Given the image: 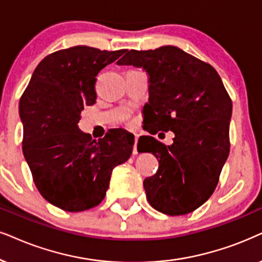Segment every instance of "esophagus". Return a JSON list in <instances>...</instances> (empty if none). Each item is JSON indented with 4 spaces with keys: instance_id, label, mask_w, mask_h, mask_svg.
<instances>
[{
    "instance_id": "34e87169",
    "label": "esophagus",
    "mask_w": 262,
    "mask_h": 262,
    "mask_svg": "<svg viewBox=\"0 0 262 262\" xmlns=\"http://www.w3.org/2000/svg\"><path fill=\"white\" fill-rule=\"evenodd\" d=\"M137 142H138V137H137V136H136V137H135V144H134V149H132V154H134V155L138 154V151H137Z\"/></svg>"
}]
</instances>
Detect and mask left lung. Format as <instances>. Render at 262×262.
Segmentation results:
<instances>
[{"instance_id":"left-lung-1","label":"left lung","mask_w":262,"mask_h":262,"mask_svg":"<svg viewBox=\"0 0 262 262\" xmlns=\"http://www.w3.org/2000/svg\"><path fill=\"white\" fill-rule=\"evenodd\" d=\"M143 69L149 78L144 117L150 134L172 131L173 144L147 136L138 145L152 152L158 172L143 186L152 208L184 215L210 198L230 152L232 102L209 63L174 46L128 50L117 62Z\"/></svg>"}]
</instances>
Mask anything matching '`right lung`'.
<instances>
[{
  "mask_svg": "<svg viewBox=\"0 0 262 262\" xmlns=\"http://www.w3.org/2000/svg\"><path fill=\"white\" fill-rule=\"evenodd\" d=\"M124 53L77 46L50 54L20 98L23 152L33 182L47 201L67 212L101 203L113 168L131 156L134 135L123 128L95 141L78 127L81 111L96 101L98 72Z\"/></svg>",
  "mask_w": 262,
  "mask_h": 262,
  "instance_id": "add662e5",
  "label": "right lung"
}]
</instances>
